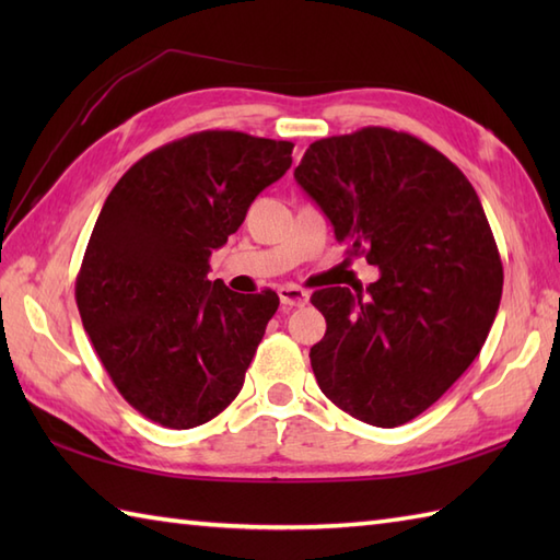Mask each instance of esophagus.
I'll return each instance as SVG.
<instances>
[{
    "label": "esophagus",
    "instance_id": "34e87169",
    "mask_svg": "<svg viewBox=\"0 0 560 560\" xmlns=\"http://www.w3.org/2000/svg\"><path fill=\"white\" fill-rule=\"evenodd\" d=\"M279 299L283 305H305L307 303V293L299 287H281L279 289Z\"/></svg>",
    "mask_w": 560,
    "mask_h": 560
}]
</instances>
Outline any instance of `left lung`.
<instances>
[{
    "label": "left lung",
    "mask_w": 560,
    "mask_h": 560,
    "mask_svg": "<svg viewBox=\"0 0 560 560\" xmlns=\"http://www.w3.org/2000/svg\"><path fill=\"white\" fill-rule=\"evenodd\" d=\"M293 175L337 241L380 269L365 289L313 293L327 319L311 349L317 385L363 423H407L477 359L501 305L481 201L443 153L387 127L315 141Z\"/></svg>",
    "instance_id": "left-lung-1"
}]
</instances>
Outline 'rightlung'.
Listing matches in <instances>:
<instances>
[{
    "mask_svg": "<svg viewBox=\"0 0 560 560\" xmlns=\"http://www.w3.org/2000/svg\"><path fill=\"white\" fill-rule=\"evenodd\" d=\"M291 151L207 129L147 153L105 199L77 305L115 387L153 423L201 425L241 392L279 295L211 283L209 257L291 168Z\"/></svg>",
    "mask_w": 560,
    "mask_h": 560,
    "instance_id": "obj_1",
    "label": "right lung"
}]
</instances>
